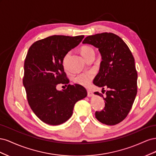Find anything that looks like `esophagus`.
Segmentation results:
<instances>
[{
	"mask_svg": "<svg viewBox=\"0 0 156 156\" xmlns=\"http://www.w3.org/2000/svg\"><path fill=\"white\" fill-rule=\"evenodd\" d=\"M87 96H88V97H91V96H93V93H92V91H90V90H87Z\"/></svg>",
	"mask_w": 156,
	"mask_h": 156,
	"instance_id": "obj_1",
	"label": "esophagus"
}]
</instances>
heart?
I'll return each mask as SVG.
<instances>
[{
    "label": "heart",
    "mask_w": 156,
    "mask_h": 156,
    "mask_svg": "<svg viewBox=\"0 0 156 156\" xmlns=\"http://www.w3.org/2000/svg\"><path fill=\"white\" fill-rule=\"evenodd\" d=\"M81 53L83 56L84 57V58H87L89 55L91 54L94 53V49L88 45H84L83 46L81 49ZM70 55V53H68L66 55H65L64 58L63 59V64L64 66H66V61L68 58L69 56ZM94 74L92 72H83L81 73H79L77 75H76L73 79V81L78 84H80L81 86L87 87L89 85L90 83H91L92 79L94 78Z\"/></svg>",
    "instance_id": "b5f03b06"
}]
</instances>
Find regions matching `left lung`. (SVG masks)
Masks as SVG:
<instances>
[{
    "instance_id": "obj_1",
    "label": "left lung",
    "mask_w": 156,
    "mask_h": 156,
    "mask_svg": "<svg viewBox=\"0 0 156 156\" xmlns=\"http://www.w3.org/2000/svg\"><path fill=\"white\" fill-rule=\"evenodd\" d=\"M83 44L98 48L102 58L100 72L93 83L107 90L105 98L100 92H94L102 96L105 103L103 110L96 112V118L102 124L116 125L128 115L137 93V72L133 56L121 37L111 32L88 36Z\"/></svg>"
}]
</instances>
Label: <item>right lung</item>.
<instances>
[{
  "mask_svg": "<svg viewBox=\"0 0 156 156\" xmlns=\"http://www.w3.org/2000/svg\"><path fill=\"white\" fill-rule=\"evenodd\" d=\"M84 37L51 36L35 41L27 52L23 83L31 109L45 124L66 122L76 102L87 96L86 89L77 84H68L62 91L56 90L58 84L69 82L64 69L65 55Z\"/></svg>",
  "mask_w": 156,
  "mask_h": 156,
  "instance_id": "add662e5",
  "label": "right lung"
}]
</instances>
